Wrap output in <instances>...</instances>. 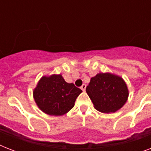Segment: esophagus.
Listing matches in <instances>:
<instances>
[{
    "mask_svg": "<svg viewBox=\"0 0 151 151\" xmlns=\"http://www.w3.org/2000/svg\"><path fill=\"white\" fill-rule=\"evenodd\" d=\"M81 90H83V91H85V88H86V85H85V84H83V85H81Z\"/></svg>",
    "mask_w": 151,
    "mask_h": 151,
    "instance_id": "obj_1",
    "label": "esophagus"
}]
</instances>
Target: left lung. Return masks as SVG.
<instances>
[{
	"label": "left lung",
	"mask_w": 151,
	"mask_h": 151,
	"mask_svg": "<svg viewBox=\"0 0 151 151\" xmlns=\"http://www.w3.org/2000/svg\"><path fill=\"white\" fill-rule=\"evenodd\" d=\"M86 92L102 113H114L126 103L129 91L122 78L109 73H98L91 78L86 87Z\"/></svg>",
	"instance_id": "1"
}]
</instances>
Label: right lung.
<instances>
[{"label": "right lung", "instance_id": "add662e5", "mask_svg": "<svg viewBox=\"0 0 151 151\" xmlns=\"http://www.w3.org/2000/svg\"><path fill=\"white\" fill-rule=\"evenodd\" d=\"M82 91L73 83L66 82L61 74L42 77L34 91L37 105L44 113L60 116L73 107Z\"/></svg>", "mask_w": 151, "mask_h": 151}]
</instances>
